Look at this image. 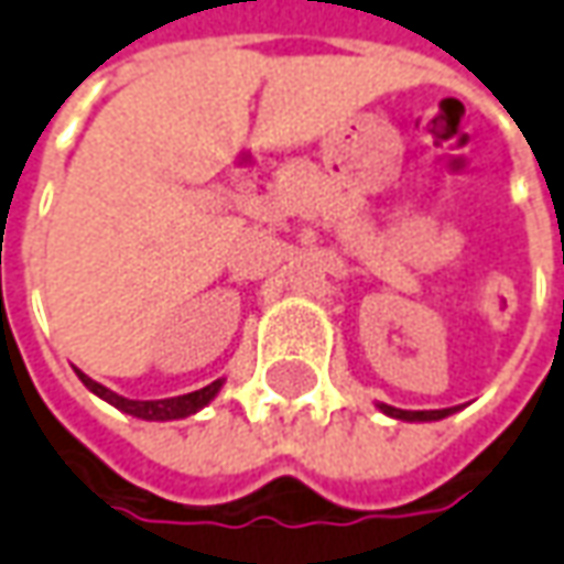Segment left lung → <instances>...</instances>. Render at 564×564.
<instances>
[{
  "label": "left lung",
  "mask_w": 564,
  "mask_h": 564,
  "mask_svg": "<svg viewBox=\"0 0 564 564\" xmlns=\"http://www.w3.org/2000/svg\"><path fill=\"white\" fill-rule=\"evenodd\" d=\"M379 411L386 416H394V420H408V423H432V420H444L457 408H444V411H398V408H389V404H377Z\"/></svg>",
  "instance_id": "8db88e82"
}]
</instances>
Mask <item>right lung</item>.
<instances>
[{"instance_id":"right-lung-1","label":"right lung","mask_w":564,"mask_h":564,"mask_svg":"<svg viewBox=\"0 0 564 564\" xmlns=\"http://www.w3.org/2000/svg\"><path fill=\"white\" fill-rule=\"evenodd\" d=\"M76 370V367H73ZM76 377L83 379V386L95 392L98 398H105L107 404H113L117 411L129 413V416H138V420H156V423H166V420H185L191 413L203 411L213 398L218 394L221 389V379L216 382H209L206 389L200 392H187V394H178V398H160V401H132V398H122V394L110 392L107 386L101 382H95L91 377H86L83 370H76Z\"/></svg>"}]
</instances>
